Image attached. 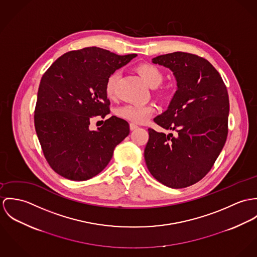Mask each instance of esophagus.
Listing matches in <instances>:
<instances>
[{
    "mask_svg": "<svg viewBox=\"0 0 257 257\" xmlns=\"http://www.w3.org/2000/svg\"><path fill=\"white\" fill-rule=\"evenodd\" d=\"M139 126L137 125V124H135V123H130V130H135V129H137Z\"/></svg>",
    "mask_w": 257,
    "mask_h": 257,
    "instance_id": "1",
    "label": "esophagus"
}]
</instances>
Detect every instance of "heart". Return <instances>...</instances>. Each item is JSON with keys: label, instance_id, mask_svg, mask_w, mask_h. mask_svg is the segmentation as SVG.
Returning a JSON list of instances; mask_svg holds the SVG:
<instances>
[{"label": "heart", "instance_id": "1", "mask_svg": "<svg viewBox=\"0 0 257 257\" xmlns=\"http://www.w3.org/2000/svg\"><path fill=\"white\" fill-rule=\"evenodd\" d=\"M137 72L141 76L145 83L151 87L158 86L164 80L162 71L155 65L142 64L137 67ZM119 73L113 72L106 79L105 83V93L107 97L113 98L115 96V89ZM154 112V106L150 104H125L116 109V114L120 118L142 123L145 122Z\"/></svg>", "mask_w": 257, "mask_h": 257}]
</instances>
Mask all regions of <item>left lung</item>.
Masks as SVG:
<instances>
[{
    "mask_svg": "<svg viewBox=\"0 0 257 257\" xmlns=\"http://www.w3.org/2000/svg\"><path fill=\"white\" fill-rule=\"evenodd\" d=\"M176 81L168 109L155 122L176 134L149 129L144 156L151 174L171 188H184L212 169L227 140L228 94L222 77L206 59L185 52L153 58Z\"/></svg>",
    "mask_w": 257,
    "mask_h": 257,
    "instance_id": "left-lung-1",
    "label": "left lung"
}]
</instances>
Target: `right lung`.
Returning <instances> with one entry per match:
<instances>
[{"mask_svg": "<svg viewBox=\"0 0 257 257\" xmlns=\"http://www.w3.org/2000/svg\"><path fill=\"white\" fill-rule=\"evenodd\" d=\"M136 56L86 47L58 58L42 76L34 125L46 161L61 176L74 181L95 176L129 135L128 122L116 116L96 130L89 124L92 116L109 113L108 76Z\"/></svg>", "mask_w": 257, "mask_h": 257, "instance_id": "1", "label": "right lung"}]
</instances>
